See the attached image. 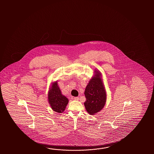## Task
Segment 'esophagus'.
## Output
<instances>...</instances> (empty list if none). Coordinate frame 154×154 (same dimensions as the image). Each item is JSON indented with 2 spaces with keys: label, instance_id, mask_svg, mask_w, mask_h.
I'll use <instances>...</instances> for the list:
<instances>
[{
  "label": "esophagus",
  "instance_id": "obj_1",
  "mask_svg": "<svg viewBox=\"0 0 154 154\" xmlns=\"http://www.w3.org/2000/svg\"><path fill=\"white\" fill-rule=\"evenodd\" d=\"M74 100H77V101H78V100H79V98L78 97H74Z\"/></svg>",
  "mask_w": 154,
  "mask_h": 154
}]
</instances>
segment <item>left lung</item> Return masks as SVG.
Instances as JSON below:
<instances>
[{"instance_id":"left-lung-1","label":"left lung","mask_w":154,"mask_h":154,"mask_svg":"<svg viewBox=\"0 0 154 154\" xmlns=\"http://www.w3.org/2000/svg\"><path fill=\"white\" fill-rule=\"evenodd\" d=\"M94 72V76L88 82L84 92L86 98L84 106L86 110L91 115H96L101 111L107 100L101 72L98 69H95Z\"/></svg>"}]
</instances>
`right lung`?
I'll return each instance as SVG.
<instances>
[{"mask_svg":"<svg viewBox=\"0 0 154 154\" xmlns=\"http://www.w3.org/2000/svg\"><path fill=\"white\" fill-rule=\"evenodd\" d=\"M48 100L53 111L59 113L64 111L69 100L62 94L57 81L51 84L48 92Z\"/></svg>","mask_w":154,"mask_h":154,"instance_id":"1","label":"right lung"}]
</instances>
